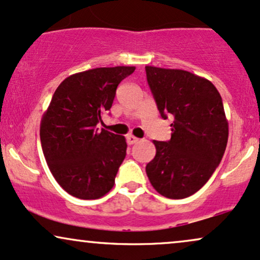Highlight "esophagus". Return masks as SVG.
<instances>
[{"instance_id": "obj_1", "label": "esophagus", "mask_w": 260, "mask_h": 260, "mask_svg": "<svg viewBox=\"0 0 260 260\" xmlns=\"http://www.w3.org/2000/svg\"><path fill=\"white\" fill-rule=\"evenodd\" d=\"M126 141H127V143H129V145H134V143H136L137 141H139V139H137V137L134 136V135H127L126 136Z\"/></svg>"}]
</instances>
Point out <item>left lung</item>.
Segmentation results:
<instances>
[{
	"label": "left lung",
	"mask_w": 260,
	"mask_h": 260,
	"mask_svg": "<svg viewBox=\"0 0 260 260\" xmlns=\"http://www.w3.org/2000/svg\"><path fill=\"white\" fill-rule=\"evenodd\" d=\"M146 75L161 118H174L172 139L154 140L146 173L158 193L181 200L203 187L224 155L229 124L222 100L212 82L186 70L147 66Z\"/></svg>",
	"instance_id": "obj_1"
}]
</instances>
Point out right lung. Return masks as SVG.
<instances>
[{
    "label": "right lung",
    "mask_w": 260,
    "mask_h": 260,
    "mask_svg": "<svg viewBox=\"0 0 260 260\" xmlns=\"http://www.w3.org/2000/svg\"><path fill=\"white\" fill-rule=\"evenodd\" d=\"M135 67L76 73L54 91L40 125L42 152L56 181L80 200H97L114 186L126 155L124 136L96 125L112 107L118 85Z\"/></svg>",
    "instance_id": "add662e5"
}]
</instances>
